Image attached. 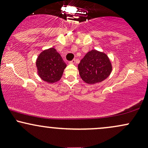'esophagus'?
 I'll return each instance as SVG.
<instances>
[{
  "mask_svg": "<svg viewBox=\"0 0 148 148\" xmlns=\"http://www.w3.org/2000/svg\"><path fill=\"white\" fill-rule=\"evenodd\" d=\"M75 62H76L75 59H73L72 60L69 61V63H70V64H74V63H75Z\"/></svg>",
  "mask_w": 148,
  "mask_h": 148,
  "instance_id": "obj_1",
  "label": "esophagus"
}]
</instances>
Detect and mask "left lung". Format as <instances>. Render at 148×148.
Here are the masks:
<instances>
[{"label": "left lung", "mask_w": 148, "mask_h": 148, "mask_svg": "<svg viewBox=\"0 0 148 148\" xmlns=\"http://www.w3.org/2000/svg\"><path fill=\"white\" fill-rule=\"evenodd\" d=\"M78 69L83 81L89 84L101 82L110 75L112 70L108 56L96 50L86 54L80 61Z\"/></svg>", "instance_id": "left-lung-1"}]
</instances>
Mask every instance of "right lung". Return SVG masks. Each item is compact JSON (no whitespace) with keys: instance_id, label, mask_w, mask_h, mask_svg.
<instances>
[{"instance_id":"1","label":"right lung","mask_w":148,"mask_h":148,"mask_svg":"<svg viewBox=\"0 0 148 148\" xmlns=\"http://www.w3.org/2000/svg\"><path fill=\"white\" fill-rule=\"evenodd\" d=\"M39 76L47 83H54L62 77L67 64L54 48L44 51L37 59Z\"/></svg>"}]
</instances>
